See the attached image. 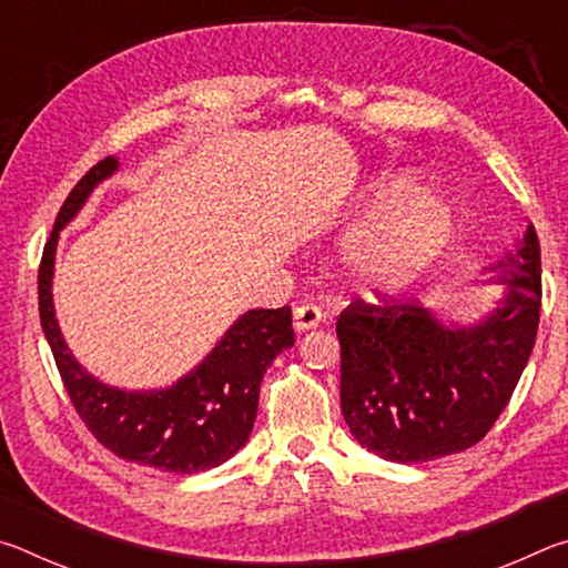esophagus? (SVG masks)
<instances>
[{"label":"esophagus","mask_w":568,"mask_h":568,"mask_svg":"<svg viewBox=\"0 0 568 568\" xmlns=\"http://www.w3.org/2000/svg\"><path fill=\"white\" fill-rule=\"evenodd\" d=\"M321 321H323V311H321L318 305H313V303H303V305H297L295 311H293V325H295L297 333L318 328Z\"/></svg>","instance_id":"esophagus-1"}]
</instances>
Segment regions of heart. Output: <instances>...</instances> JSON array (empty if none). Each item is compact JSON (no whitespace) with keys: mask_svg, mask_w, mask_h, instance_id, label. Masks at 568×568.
<instances>
[{"mask_svg":"<svg viewBox=\"0 0 568 568\" xmlns=\"http://www.w3.org/2000/svg\"><path fill=\"white\" fill-rule=\"evenodd\" d=\"M373 200L388 203L345 240V263L371 293H396L434 265L456 233L454 213L410 172L373 182Z\"/></svg>","mask_w":568,"mask_h":568,"instance_id":"heart-1","label":"heart"}]
</instances>
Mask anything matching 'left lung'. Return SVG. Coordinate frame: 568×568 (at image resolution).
<instances>
[{"label":"left lung","mask_w":568,"mask_h":568,"mask_svg":"<svg viewBox=\"0 0 568 568\" xmlns=\"http://www.w3.org/2000/svg\"><path fill=\"white\" fill-rule=\"evenodd\" d=\"M504 285L474 325H446L408 297L351 303L335 323L341 408L363 448L420 464L476 446L534 351L541 313V250L534 225L516 253L486 267Z\"/></svg>","instance_id":"1"}]
</instances>
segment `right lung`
Listing matches in <instances>:
<instances>
[{
	"instance_id": "1",
	"label": "right lung",
	"mask_w": 568,
	"mask_h": 568,
	"mask_svg": "<svg viewBox=\"0 0 568 568\" xmlns=\"http://www.w3.org/2000/svg\"><path fill=\"white\" fill-rule=\"evenodd\" d=\"M120 162L104 158L77 182L54 220L40 263V321L57 368L94 438L114 456L132 464L197 474L235 456L253 430L261 381L275 355L295 343L291 307L247 311L230 325L205 361L170 388L122 390L82 368L62 338L54 318L52 275L60 230L80 213L92 190L108 180Z\"/></svg>"
}]
</instances>
